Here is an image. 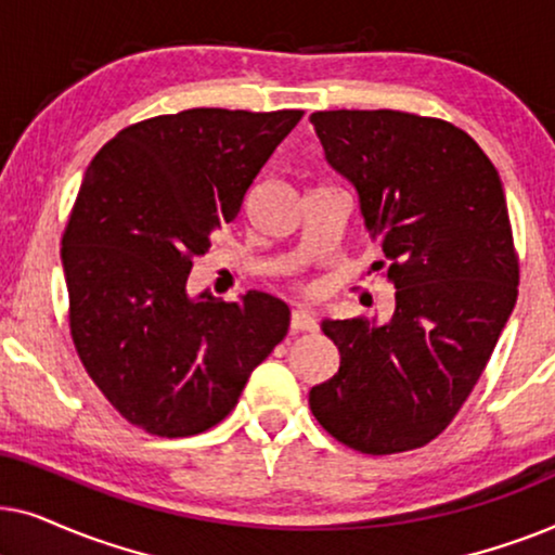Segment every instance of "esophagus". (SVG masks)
Returning a JSON list of instances; mask_svg holds the SVG:
<instances>
[{
    "label": "esophagus",
    "mask_w": 555,
    "mask_h": 555,
    "mask_svg": "<svg viewBox=\"0 0 555 555\" xmlns=\"http://www.w3.org/2000/svg\"><path fill=\"white\" fill-rule=\"evenodd\" d=\"M291 328H293V333L315 331V315H313V310H308V308H295L293 315H291Z\"/></svg>",
    "instance_id": "esophagus-1"
}]
</instances>
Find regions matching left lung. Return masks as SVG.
I'll return each mask as SVG.
<instances>
[{
    "instance_id": "1",
    "label": "left lung",
    "mask_w": 555,
    "mask_h": 555,
    "mask_svg": "<svg viewBox=\"0 0 555 555\" xmlns=\"http://www.w3.org/2000/svg\"><path fill=\"white\" fill-rule=\"evenodd\" d=\"M325 162L359 194L397 287L389 323L323 321L340 366L310 389L318 424L363 454L442 435L488 366L518 298L520 264L503 184L485 151L442 118L318 111Z\"/></svg>"
}]
</instances>
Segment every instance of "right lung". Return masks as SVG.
<instances>
[{
    "instance_id": "1",
    "label": "right lung",
    "mask_w": 555,
    "mask_h": 555,
    "mask_svg": "<svg viewBox=\"0 0 555 555\" xmlns=\"http://www.w3.org/2000/svg\"><path fill=\"white\" fill-rule=\"evenodd\" d=\"M300 118L181 111L124 128L90 162L63 232L67 318L88 376L133 427L169 439L215 427L285 338L283 300L189 298L186 278Z\"/></svg>"
}]
</instances>
